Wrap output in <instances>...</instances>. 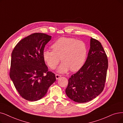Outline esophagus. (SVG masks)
Wrapping results in <instances>:
<instances>
[{
	"label": "esophagus",
	"instance_id": "esophagus-1",
	"mask_svg": "<svg viewBox=\"0 0 123 123\" xmlns=\"http://www.w3.org/2000/svg\"><path fill=\"white\" fill-rule=\"evenodd\" d=\"M61 77V75H58V74H56V75H55V77H56V79L57 80V79H58L60 78Z\"/></svg>",
	"mask_w": 123,
	"mask_h": 123
}]
</instances>
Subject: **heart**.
I'll return each mask as SVG.
<instances>
[{"mask_svg":"<svg viewBox=\"0 0 123 123\" xmlns=\"http://www.w3.org/2000/svg\"><path fill=\"white\" fill-rule=\"evenodd\" d=\"M52 50L46 49L43 52V59L48 66L55 69L61 61L57 69L60 73L71 70L75 72L81 68L85 62L87 47L85 42L73 38L61 37L51 45Z\"/></svg>","mask_w":123,"mask_h":123,"instance_id":"heart-1","label":"heart"}]
</instances>
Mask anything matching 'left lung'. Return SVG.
I'll list each match as a JSON object with an SVG mask.
<instances>
[{
	"label": "left lung",
	"instance_id": "obj_1",
	"mask_svg": "<svg viewBox=\"0 0 123 123\" xmlns=\"http://www.w3.org/2000/svg\"><path fill=\"white\" fill-rule=\"evenodd\" d=\"M90 45L85 63L69 78L66 89L68 97L78 103L91 101L105 87L108 68L106 55L100 42L92 37Z\"/></svg>",
	"mask_w": 123,
	"mask_h": 123
}]
</instances>
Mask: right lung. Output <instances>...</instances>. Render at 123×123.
<instances>
[{
	"instance_id": "1",
	"label": "right lung",
	"mask_w": 123,
	"mask_h": 123,
	"mask_svg": "<svg viewBox=\"0 0 123 123\" xmlns=\"http://www.w3.org/2000/svg\"><path fill=\"white\" fill-rule=\"evenodd\" d=\"M51 39L46 34H32L18 42L12 53L9 76L19 95L27 100L41 99L56 81L43 57L45 46Z\"/></svg>"
}]
</instances>
